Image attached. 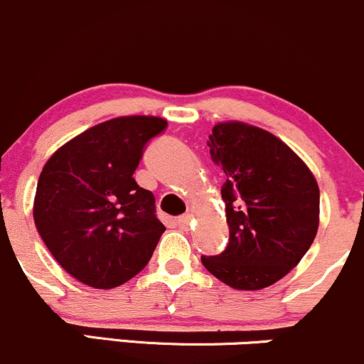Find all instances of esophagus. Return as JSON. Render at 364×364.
<instances>
[{"instance_id": "obj_1", "label": "esophagus", "mask_w": 364, "mask_h": 364, "mask_svg": "<svg viewBox=\"0 0 364 364\" xmlns=\"http://www.w3.org/2000/svg\"><path fill=\"white\" fill-rule=\"evenodd\" d=\"M191 220H193V216H191V215H182V216H178L177 220H175V223H177V227L182 228V230H187V228H189V225H191Z\"/></svg>"}]
</instances>
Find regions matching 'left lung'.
Masks as SVG:
<instances>
[{
    "label": "left lung",
    "instance_id": "1",
    "mask_svg": "<svg viewBox=\"0 0 364 364\" xmlns=\"http://www.w3.org/2000/svg\"><path fill=\"white\" fill-rule=\"evenodd\" d=\"M210 154L225 173L228 244L201 256L208 272L237 291L273 285L303 259L320 223V189L311 170L268 130L222 122L211 130Z\"/></svg>",
    "mask_w": 364,
    "mask_h": 364
}]
</instances>
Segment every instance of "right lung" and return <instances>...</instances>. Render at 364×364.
<instances>
[{"mask_svg": "<svg viewBox=\"0 0 364 364\" xmlns=\"http://www.w3.org/2000/svg\"><path fill=\"white\" fill-rule=\"evenodd\" d=\"M166 127L160 117H118L70 139L46 161L34 223L73 279L113 289L148 264L165 225L154 196L134 181L142 149Z\"/></svg>", "mask_w": 364, "mask_h": 364, "instance_id": "obj_1", "label": "right lung"}]
</instances>
